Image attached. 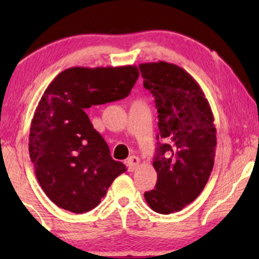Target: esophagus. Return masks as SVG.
Instances as JSON below:
<instances>
[{"mask_svg":"<svg viewBox=\"0 0 259 259\" xmlns=\"http://www.w3.org/2000/svg\"><path fill=\"white\" fill-rule=\"evenodd\" d=\"M140 164V159L136 157V155H133V157H130L128 160H127V166H128V169L131 172L136 171L138 166Z\"/></svg>","mask_w":259,"mask_h":259,"instance_id":"34e87169","label":"esophagus"}]
</instances>
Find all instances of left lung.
Wrapping results in <instances>:
<instances>
[{
    "mask_svg": "<svg viewBox=\"0 0 259 259\" xmlns=\"http://www.w3.org/2000/svg\"><path fill=\"white\" fill-rule=\"evenodd\" d=\"M139 68L159 118L157 184L144 196L152 210L169 214L192 203L210 178L217 145L214 119L199 84L179 66L158 61Z\"/></svg>",
    "mask_w": 259,
    "mask_h": 259,
    "instance_id": "1",
    "label": "left lung"
}]
</instances>
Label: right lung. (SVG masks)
I'll return each instance as SVG.
<instances>
[{
    "label": "right lung",
    "mask_w": 259,
    "mask_h": 259,
    "mask_svg": "<svg viewBox=\"0 0 259 259\" xmlns=\"http://www.w3.org/2000/svg\"><path fill=\"white\" fill-rule=\"evenodd\" d=\"M138 77L136 66L72 67L45 91L31 120L29 155L42 190L59 207L91 211L126 171L84 111L126 98Z\"/></svg>",
    "instance_id": "obj_1"
}]
</instances>
